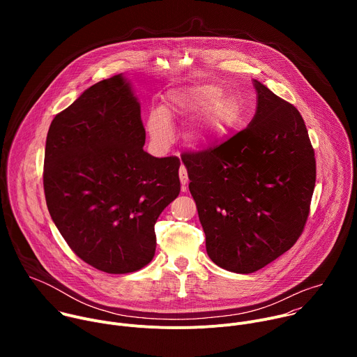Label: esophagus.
<instances>
[{
    "instance_id": "34e87169",
    "label": "esophagus",
    "mask_w": 357,
    "mask_h": 357,
    "mask_svg": "<svg viewBox=\"0 0 357 357\" xmlns=\"http://www.w3.org/2000/svg\"><path fill=\"white\" fill-rule=\"evenodd\" d=\"M179 179H181V183L182 185H186L188 183V172H186V168L183 165H181L179 168Z\"/></svg>"
}]
</instances>
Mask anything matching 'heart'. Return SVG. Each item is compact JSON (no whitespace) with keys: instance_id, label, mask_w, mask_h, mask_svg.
<instances>
[{"instance_id":"b5f03b06","label":"heart","mask_w":357,"mask_h":357,"mask_svg":"<svg viewBox=\"0 0 357 357\" xmlns=\"http://www.w3.org/2000/svg\"><path fill=\"white\" fill-rule=\"evenodd\" d=\"M223 90L212 84L192 86L168 94L167 109L154 107L146 116V131L155 146L165 148L174 139L171 116L192 120L190 139L196 145H215L223 141L240 119L238 101L223 96Z\"/></svg>"}]
</instances>
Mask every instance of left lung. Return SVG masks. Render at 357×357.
Returning a JSON list of instances; mask_svg holds the SVG:
<instances>
[{"mask_svg": "<svg viewBox=\"0 0 357 357\" xmlns=\"http://www.w3.org/2000/svg\"><path fill=\"white\" fill-rule=\"evenodd\" d=\"M257 110L223 144L185 154L211 260L231 273L257 271L288 251L310 215L315 152L299 112L254 80Z\"/></svg>", "mask_w": 357, "mask_h": 357, "instance_id": "1", "label": "left lung"}]
</instances>
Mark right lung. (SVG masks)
<instances>
[{"instance_id": "add662e5", "label": "right lung", "mask_w": 357, "mask_h": 357, "mask_svg": "<svg viewBox=\"0 0 357 357\" xmlns=\"http://www.w3.org/2000/svg\"><path fill=\"white\" fill-rule=\"evenodd\" d=\"M144 144L141 107L123 75L84 90L47 131L50 218L77 257L109 274L152 260L157 219L181 190L179 160L152 157Z\"/></svg>"}]
</instances>
